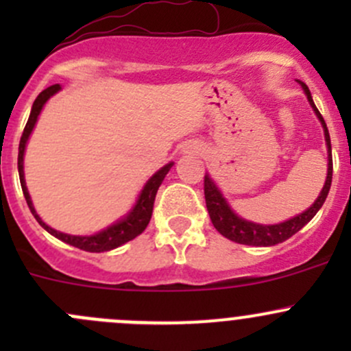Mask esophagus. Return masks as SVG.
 I'll use <instances>...</instances> for the list:
<instances>
[{
    "mask_svg": "<svg viewBox=\"0 0 351 351\" xmlns=\"http://www.w3.org/2000/svg\"><path fill=\"white\" fill-rule=\"evenodd\" d=\"M185 153H186V154L198 156V154H202V147H200V146H195V144H193V146H186V147H185Z\"/></svg>",
    "mask_w": 351,
    "mask_h": 351,
    "instance_id": "esophagus-1",
    "label": "esophagus"
}]
</instances>
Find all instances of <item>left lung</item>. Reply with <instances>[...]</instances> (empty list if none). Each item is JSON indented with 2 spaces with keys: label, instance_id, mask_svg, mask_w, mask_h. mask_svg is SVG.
I'll return each mask as SVG.
<instances>
[{
  "label": "left lung",
  "instance_id": "1",
  "mask_svg": "<svg viewBox=\"0 0 351 351\" xmlns=\"http://www.w3.org/2000/svg\"><path fill=\"white\" fill-rule=\"evenodd\" d=\"M297 83L302 86L304 95L307 97L311 108L316 113L317 120L323 125L324 132V141H326V149H328V173L326 180H324V185L321 189L319 195H317L314 204L309 208H306L300 214L293 215V217L287 219L284 222H278V224H260V222L250 221V219H244L241 215H238L234 212V208L229 205L228 198L224 197V193L221 192V189L217 186V183L212 180V176L208 173H205L204 180V193H205V204H207L208 215H210V221L214 224V228L221 232L224 238L231 239V241L239 243V244H247V246H275L278 243H284L285 239L292 238L295 232H299L314 215L317 214L321 207H323L324 200H326L329 189H331V178H332V158H331V139H329V132L326 122H324L323 115L319 113V110L314 105L313 97H311V91L307 88L306 83L302 81H297Z\"/></svg>",
  "mask_w": 351,
  "mask_h": 351
}]
</instances>
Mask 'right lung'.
I'll return each instance as SVG.
<instances>
[{
	"label": "right lung",
	"mask_w": 351,
	"mask_h": 351,
	"mask_svg": "<svg viewBox=\"0 0 351 351\" xmlns=\"http://www.w3.org/2000/svg\"><path fill=\"white\" fill-rule=\"evenodd\" d=\"M61 90H62L61 84H52V86L45 88V90L42 91L37 98H35L34 105H32V110H30V117H28L27 125H25V129H23L22 139H20L19 175H20V183H22L25 200H27L28 208H30V212L34 214L35 221H37L38 224H40L42 228L49 232V234H52L54 238L61 239L62 243L71 244V246H74V247H80V250H83V251H90V253H101V251L115 250V247L122 246V244L132 241L134 238H137V236H139L141 232L147 228V224H149V221H151V215H153L154 198H156V193H158L159 185H161L162 180H165V176L168 175V171L173 168V165H175V162L169 161L168 165H165L162 168H159L158 171H156L154 175L151 176L146 183H144L143 190L139 192V195H137L136 202H134V205L130 207V210L127 212V214H123L120 219H117L115 222H112V224L107 226V228L101 229V231L93 232V234L80 236V234H67V232H61V231H58V229L47 226L44 221H42L40 215L37 214V210H35L34 202H32L30 193H28L27 182H25L23 158H25V149H27L28 139H30L32 132H34L35 123H37V120H38V115H40V112L44 110L45 104H47V101L51 100L56 93H59Z\"/></svg>",
	"instance_id": "obj_1"
}]
</instances>
